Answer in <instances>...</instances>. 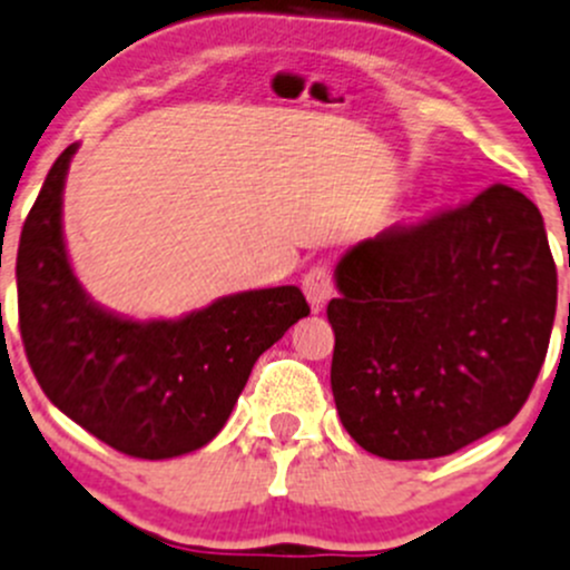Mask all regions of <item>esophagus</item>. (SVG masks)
<instances>
[{
  "mask_svg": "<svg viewBox=\"0 0 570 570\" xmlns=\"http://www.w3.org/2000/svg\"><path fill=\"white\" fill-rule=\"evenodd\" d=\"M303 292H305V301L311 303V308H314V311L325 308V303L331 301L333 292H335L327 267L308 269V275L303 278Z\"/></svg>",
  "mask_w": 570,
  "mask_h": 570,
  "instance_id": "1",
  "label": "esophagus"
}]
</instances>
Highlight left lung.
I'll return each instance as SVG.
<instances>
[{"instance_id":"left-lung-1","label":"left lung","mask_w":570,"mask_h":570,"mask_svg":"<svg viewBox=\"0 0 570 570\" xmlns=\"http://www.w3.org/2000/svg\"><path fill=\"white\" fill-rule=\"evenodd\" d=\"M335 410L363 451L436 459L508 426L538 380L557 267L538 207L508 185L393 226L335 265Z\"/></svg>"}]
</instances>
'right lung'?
<instances>
[{"label": "right lung", "instance_id": "1", "mask_svg": "<svg viewBox=\"0 0 570 570\" xmlns=\"http://www.w3.org/2000/svg\"><path fill=\"white\" fill-rule=\"evenodd\" d=\"M70 144L48 171L16 259L23 350L57 410L114 451L175 459L229 421L259 355L311 314L297 286L218 297L179 320H130L83 292L62 235Z\"/></svg>", "mask_w": 570, "mask_h": 570}]
</instances>
